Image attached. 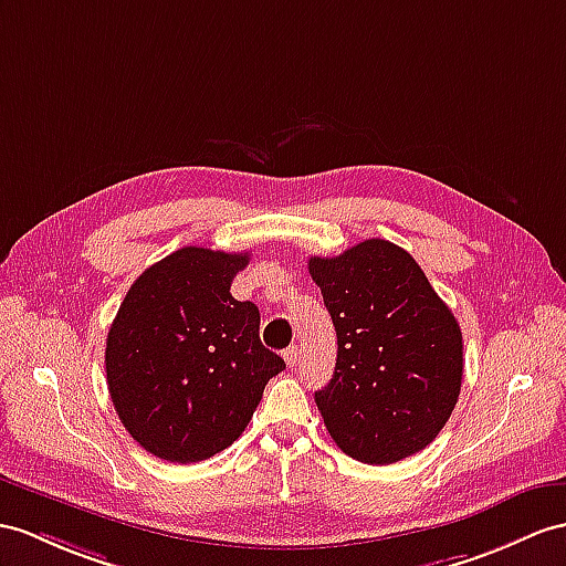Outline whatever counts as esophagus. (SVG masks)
Segmentation results:
<instances>
[{"label":"esophagus","mask_w":566,"mask_h":566,"mask_svg":"<svg viewBox=\"0 0 566 566\" xmlns=\"http://www.w3.org/2000/svg\"><path fill=\"white\" fill-rule=\"evenodd\" d=\"M283 357H285L287 367H295V365H297V357H300V350H297V346L285 348V350H283Z\"/></svg>","instance_id":"esophagus-1"}]
</instances>
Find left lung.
I'll return each mask as SVG.
<instances>
[{
	"label": "left lung",
	"mask_w": 566,
	"mask_h": 566,
	"mask_svg": "<svg viewBox=\"0 0 566 566\" xmlns=\"http://www.w3.org/2000/svg\"><path fill=\"white\" fill-rule=\"evenodd\" d=\"M312 281L336 328V369L314 394L331 439L350 459L389 465L447 424L463 379L457 316L422 269L389 240L312 256Z\"/></svg>",
	"instance_id": "8db88e82"
}]
</instances>
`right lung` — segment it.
<instances>
[{
    "label": "right lung",
    "instance_id": "add662e5",
    "mask_svg": "<svg viewBox=\"0 0 566 566\" xmlns=\"http://www.w3.org/2000/svg\"><path fill=\"white\" fill-rule=\"evenodd\" d=\"M247 264V252L182 247L134 281L109 326V398L127 432L163 461L197 463L228 449L285 369L261 346L254 302L230 295Z\"/></svg>",
    "mask_w": 566,
    "mask_h": 566
}]
</instances>
